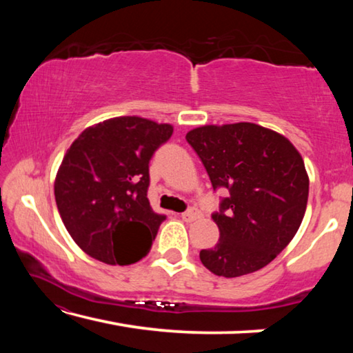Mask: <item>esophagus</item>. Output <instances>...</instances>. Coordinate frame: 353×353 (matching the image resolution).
I'll return each instance as SVG.
<instances>
[{
	"mask_svg": "<svg viewBox=\"0 0 353 353\" xmlns=\"http://www.w3.org/2000/svg\"><path fill=\"white\" fill-rule=\"evenodd\" d=\"M201 216V212L196 210V208H190V210L183 212L181 214V218L185 221V223H193V221H196Z\"/></svg>",
	"mask_w": 353,
	"mask_h": 353,
	"instance_id": "esophagus-1",
	"label": "esophagus"
}]
</instances>
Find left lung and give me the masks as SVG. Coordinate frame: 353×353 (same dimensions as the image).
Returning <instances> with one entry per match:
<instances>
[{
  "instance_id": "left-lung-1",
  "label": "left lung",
  "mask_w": 353,
  "mask_h": 353,
  "mask_svg": "<svg viewBox=\"0 0 353 353\" xmlns=\"http://www.w3.org/2000/svg\"><path fill=\"white\" fill-rule=\"evenodd\" d=\"M185 139L213 190L229 191L212 214L219 240L201 250L202 265L229 279L265 268L288 246L305 214L308 176L301 154L283 135L254 123L202 126Z\"/></svg>"
}]
</instances>
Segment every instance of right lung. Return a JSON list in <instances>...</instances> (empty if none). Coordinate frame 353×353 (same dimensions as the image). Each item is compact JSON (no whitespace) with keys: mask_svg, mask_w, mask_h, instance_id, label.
Returning a JSON list of instances; mask_svg holds the SVG:
<instances>
[{"mask_svg":"<svg viewBox=\"0 0 353 353\" xmlns=\"http://www.w3.org/2000/svg\"><path fill=\"white\" fill-rule=\"evenodd\" d=\"M171 135V124L118 117L87 128L73 141L57 171L54 196L83 252L119 266L148 255L166 219L149 204V160Z\"/></svg>","mask_w":353,"mask_h":353,"instance_id":"obj_1","label":"right lung"}]
</instances>
